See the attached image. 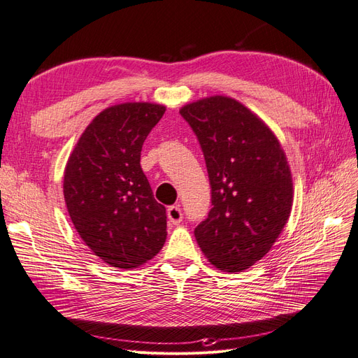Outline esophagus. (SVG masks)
<instances>
[{"mask_svg": "<svg viewBox=\"0 0 358 358\" xmlns=\"http://www.w3.org/2000/svg\"><path fill=\"white\" fill-rule=\"evenodd\" d=\"M167 218L169 221L173 224V225H178L182 218H183V213H182V209L179 204H173L170 206V208L167 209Z\"/></svg>", "mask_w": 358, "mask_h": 358, "instance_id": "1", "label": "esophagus"}]
</instances>
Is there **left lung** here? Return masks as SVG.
Returning <instances> with one entry per match:
<instances>
[{
  "mask_svg": "<svg viewBox=\"0 0 358 358\" xmlns=\"http://www.w3.org/2000/svg\"><path fill=\"white\" fill-rule=\"evenodd\" d=\"M179 112L199 138L212 188L197 243L215 267L242 272L272 249L289 218L287 155L272 129L231 96H206Z\"/></svg>",
  "mask_w": 358,
  "mask_h": 358,
  "instance_id": "1",
  "label": "left lung"
}]
</instances>
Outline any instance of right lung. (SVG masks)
<instances>
[{
	"instance_id": "obj_1",
	"label": "right lung",
	"mask_w": 358,
	"mask_h": 358,
	"mask_svg": "<svg viewBox=\"0 0 358 358\" xmlns=\"http://www.w3.org/2000/svg\"><path fill=\"white\" fill-rule=\"evenodd\" d=\"M166 112L155 103L107 107L85 128L64 171V199L85 245L104 263L136 268L167 237L166 208L140 167L143 142Z\"/></svg>"
}]
</instances>
